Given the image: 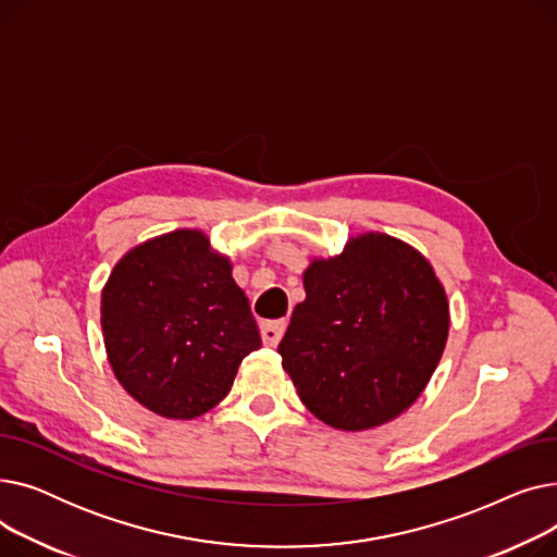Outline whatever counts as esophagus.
Returning <instances> with one entry per match:
<instances>
[{"mask_svg":"<svg viewBox=\"0 0 557 557\" xmlns=\"http://www.w3.org/2000/svg\"><path fill=\"white\" fill-rule=\"evenodd\" d=\"M284 330H286V320H263V323L259 325L263 345L275 347L280 343V338L284 336Z\"/></svg>","mask_w":557,"mask_h":557,"instance_id":"34e87169","label":"esophagus"}]
</instances>
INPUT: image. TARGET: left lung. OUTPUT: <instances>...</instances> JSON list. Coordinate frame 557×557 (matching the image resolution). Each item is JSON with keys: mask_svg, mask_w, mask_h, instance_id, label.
<instances>
[{"mask_svg": "<svg viewBox=\"0 0 557 557\" xmlns=\"http://www.w3.org/2000/svg\"><path fill=\"white\" fill-rule=\"evenodd\" d=\"M305 300L277 347L309 411L338 431L393 422L416 404L445 352L449 302L429 259L384 232L313 257Z\"/></svg>", "mask_w": 557, "mask_h": 557, "instance_id": "8db88e82", "label": "left lung"}]
</instances>
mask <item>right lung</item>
Listing matches in <instances>:
<instances>
[{"label":"right lung","mask_w":557,"mask_h":557,"mask_svg":"<svg viewBox=\"0 0 557 557\" xmlns=\"http://www.w3.org/2000/svg\"><path fill=\"white\" fill-rule=\"evenodd\" d=\"M101 330L116 382L169 420L208 413L261 347L230 257L194 227L160 234L114 263L101 290Z\"/></svg>","instance_id":"1"}]
</instances>
